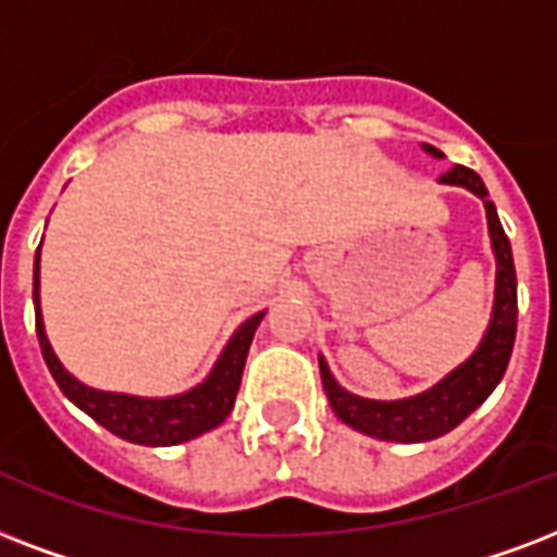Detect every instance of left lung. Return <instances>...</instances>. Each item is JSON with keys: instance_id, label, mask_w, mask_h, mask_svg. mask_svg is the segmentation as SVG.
Listing matches in <instances>:
<instances>
[{"instance_id": "1", "label": "left lung", "mask_w": 557, "mask_h": 557, "mask_svg": "<svg viewBox=\"0 0 557 557\" xmlns=\"http://www.w3.org/2000/svg\"><path fill=\"white\" fill-rule=\"evenodd\" d=\"M426 153L442 157V150L433 145H424ZM444 185H462L485 202V218H488V235L494 258H497V290H494V310L480 348L473 351L462 366L435 383L433 389L412 395L404 400H372L351 395L334 381L327 369L325 357L319 355V372H322V386H325L327 404L337 412L339 421L355 426L360 433L381 438V442H430L438 435L450 433L456 424H462L506 374L508 357L515 348L517 334V273L515 258H511V244H508L503 223L497 218V206L488 200V188L480 180L476 171L465 165H454L444 176H438Z\"/></svg>"}]
</instances>
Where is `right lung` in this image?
<instances>
[{"label": "right lung", "instance_id": "1", "mask_svg": "<svg viewBox=\"0 0 557 557\" xmlns=\"http://www.w3.org/2000/svg\"><path fill=\"white\" fill-rule=\"evenodd\" d=\"M34 313H37V339H40L42 360L49 366L51 377L58 381L60 392L113 435H119L124 442L148 444V447L183 444L226 421V416L235 407V395L240 389V374H244V363H247L249 343H252L256 327L264 319V310L249 317L232 334L209 377L197 383L194 389L183 392V395H171V398H139V395L101 392L86 386V383L77 381L75 374H69L58 355L51 351L40 310V249L34 256Z\"/></svg>", "mask_w": 557, "mask_h": 557}]
</instances>
